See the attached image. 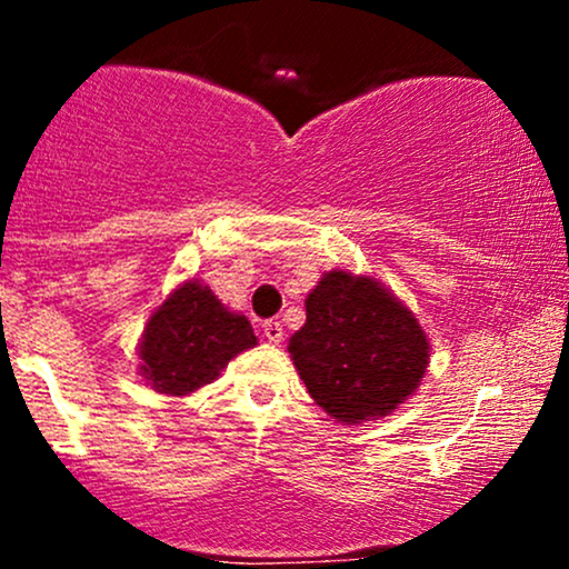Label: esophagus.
<instances>
[{
    "label": "esophagus",
    "mask_w": 569,
    "mask_h": 569,
    "mask_svg": "<svg viewBox=\"0 0 569 569\" xmlns=\"http://www.w3.org/2000/svg\"><path fill=\"white\" fill-rule=\"evenodd\" d=\"M262 331H264L267 342H272V345L283 342V326H280V321H267V323H262Z\"/></svg>",
    "instance_id": "esophagus-1"
}]
</instances>
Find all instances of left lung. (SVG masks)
I'll return each instance as SVG.
<instances>
[{
	"label": "left lung",
	"instance_id": "8db88e82",
	"mask_svg": "<svg viewBox=\"0 0 569 569\" xmlns=\"http://www.w3.org/2000/svg\"><path fill=\"white\" fill-rule=\"evenodd\" d=\"M289 339L307 393L345 426L380 420L415 393L430 345L415 312L369 276L331 270L305 299Z\"/></svg>",
	"mask_w": 569,
	"mask_h": 569
}]
</instances>
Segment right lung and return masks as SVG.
<instances>
[{
  "instance_id": "obj_1",
  "label": "right lung",
  "mask_w": 569,
  "mask_h": 569,
  "mask_svg": "<svg viewBox=\"0 0 569 569\" xmlns=\"http://www.w3.org/2000/svg\"><path fill=\"white\" fill-rule=\"evenodd\" d=\"M257 345L246 316L227 310L200 280H187L141 335L139 371L158 393L187 396L213 382L238 352Z\"/></svg>"
}]
</instances>
